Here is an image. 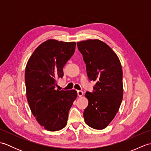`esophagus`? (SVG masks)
<instances>
[{
    "label": "esophagus",
    "instance_id": "34e87169",
    "mask_svg": "<svg viewBox=\"0 0 151 151\" xmlns=\"http://www.w3.org/2000/svg\"><path fill=\"white\" fill-rule=\"evenodd\" d=\"M77 94H78V97H81L83 95V94H84V93H83V91H77Z\"/></svg>",
    "mask_w": 151,
    "mask_h": 151
}]
</instances>
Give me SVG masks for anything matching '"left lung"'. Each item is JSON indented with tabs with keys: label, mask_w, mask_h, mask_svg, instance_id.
I'll return each mask as SVG.
<instances>
[{
	"label": "left lung",
	"mask_w": 151,
	"mask_h": 151,
	"mask_svg": "<svg viewBox=\"0 0 151 151\" xmlns=\"http://www.w3.org/2000/svg\"><path fill=\"white\" fill-rule=\"evenodd\" d=\"M89 79L95 81L92 93L85 97L88 105L84 111L86 123L97 130L107 127L114 119L123 95V70L120 60L106 43L99 40L77 43Z\"/></svg>",
	"instance_id": "8db88e82"
}]
</instances>
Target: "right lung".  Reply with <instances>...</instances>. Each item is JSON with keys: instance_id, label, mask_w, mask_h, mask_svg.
<instances>
[{"instance_id": "right-lung-1", "label": "right lung", "mask_w": 151, "mask_h": 151, "mask_svg": "<svg viewBox=\"0 0 151 151\" xmlns=\"http://www.w3.org/2000/svg\"><path fill=\"white\" fill-rule=\"evenodd\" d=\"M75 47V42L49 40L36 48L27 64L28 104L38 123L49 131L60 130L66 126L69 111L77 97V92L73 89H56L57 81L63 76V67Z\"/></svg>"}]
</instances>
